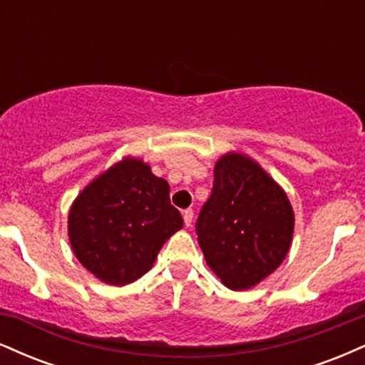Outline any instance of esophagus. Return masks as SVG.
I'll return each instance as SVG.
<instances>
[{"label": "esophagus", "instance_id": "34e87169", "mask_svg": "<svg viewBox=\"0 0 365 365\" xmlns=\"http://www.w3.org/2000/svg\"><path fill=\"white\" fill-rule=\"evenodd\" d=\"M192 220H194V211L192 209H185L183 211V223H185V226H190Z\"/></svg>", "mask_w": 365, "mask_h": 365}]
</instances>
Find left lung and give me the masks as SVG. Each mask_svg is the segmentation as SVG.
<instances>
[{"mask_svg": "<svg viewBox=\"0 0 365 365\" xmlns=\"http://www.w3.org/2000/svg\"><path fill=\"white\" fill-rule=\"evenodd\" d=\"M293 225L287 194L254 159L240 153L217 159L195 232L207 266L225 287L249 290L273 273L290 250Z\"/></svg>", "mask_w": 365, "mask_h": 365, "instance_id": "8db88e82", "label": "left lung"}]
</instances>
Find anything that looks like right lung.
I'll return each instance as SVG.
<instances>
[{
  "label": "right lung",
  "instance_id": "add662e5",
  "mask_svg": "<svg viewBox=\"0 0 365 365\" xmlns=\"http://www.w3.org/2000/svg\"><path fill=\"white\" fill-rule=\"evenodd\" d=\"M183 220L170 185L142 159L125 158L73 200L68 238L75 257L96 278L123 287L145 274Z\"/></svg>",
  "mask_w": 365,
  "mask_h": 365
}]
</instances>
